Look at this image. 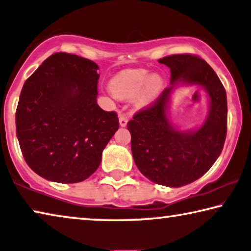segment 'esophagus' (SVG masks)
Wrapping results in <instances>:
<instances>
[{"mask_svg": "<svg viewBox=\"0 0 251 251\" xmlns=\"http://www.w3.org/2000/svg\"><path fill=\"white\" fill-rule=\"evenodd\" d=\"M119 122H120L121 126H126V123H128V118H126V114H120V118H119Z\"/></svg>", "mask_w": 251, "mask_h": 251, "instance_id": "34e87169", "label": "esophagus"}]
</instances>
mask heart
<instances>
[{
	"mask_svg": "<svg viewBox=\"0 0 251 251\" xmlns=\"http://www.w3.org/2000/svg\"><path fill=\"white\" fill-rule=\"evenodd\" d=\"M161 87V77L158 75L148 76L145 69H128L115 76L111 82V88L119 98L130 99L140 94L142 103L151 102Z\"/></svg>",
	"mask_w": 251,
	"mask_h": 251,
	"instance_id": "b5f03b06",
	"label": "heart"
}]
</instances>
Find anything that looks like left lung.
Listing matches in <instances>:
<instances>
[{"label": "left lung", "mask_w": 251, "mask_h": 251, "mask_svg": "<svg viewBox=\"0 0 251 251\" xmlns=\"http://www.w3.org/2000/svg\"><path fill=\"white\" fill-rule=\"evenodd\" d=\"M158 61L171 69L172 86L138 111L126 126L134 163L141 174L156 184L180 187L205 174L222 151L228 123L226 94L218 75L201 57L177 53ZM178 81L202 86L210 96L207 121L194 133L175 130L165 115L169 95Z\"/></svg>", "instance_id": "8db88e82"}]
</instances>
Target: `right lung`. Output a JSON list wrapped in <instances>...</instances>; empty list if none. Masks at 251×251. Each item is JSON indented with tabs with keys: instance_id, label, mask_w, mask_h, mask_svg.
Masks as SVG:
<instances>
[{
	"instance_id": "obj_1",
	"label": "right lung",
	"mask_w": 251,
	"mask_h": 251,
	"mask_svg": "<svg viewBox=\"0 0 251 251\" xmlns=\"http://www.w3.org/2000/svg\"><path fill=\"white\" fill-rule=\"evenodd\" d=\"M98 69L90 59L56 52L22 87L15 112L19 145L29 167L46 179L88 178L119 129L117 112L98 104Z\"/></svg>"
}]
</instances>
